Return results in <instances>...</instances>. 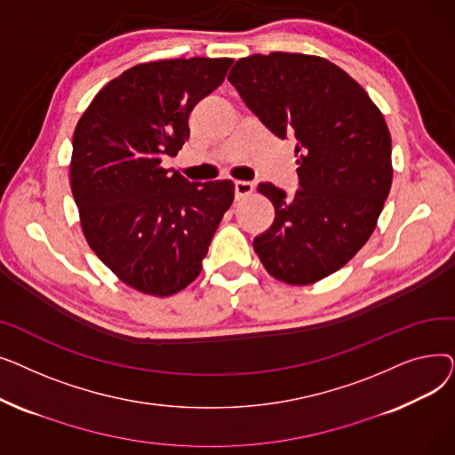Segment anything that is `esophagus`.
Instances as JSON below:
<instances>
[{"mask_svg":"<svg viewBox=\"0 0 455 455\" xmlns=\"http://www.w3.org/2000/svg\"><path fill=\"white\" fill-rule=\"evenodd\" d=\"M234 189H235V197L240 199V197H245V196L252 194L254 184H252V182H247V180H235V182H234Z\"/></svg>","mask_w":455,"mask_h":455,"instance_id":"obj_1","label":"esophagus"}]
</instances>
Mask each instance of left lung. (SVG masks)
I'll return each mask as SVG.
<instances>
[{
    "instance_id": "obj_1",
    "label": "left lung",
    "mask_w": 455,
    "mask_h": 455,
    "mask_svg": "<svg viewBox=\"0 0 455 455\" xmlns=\"http://www.w3.org/2000/svg\"><path fill=\"white\" fill-rule=\"evenodd\" d=\"M228 81L275 136L297 138L300 188L288 197L271 182L258 184L275 221L254 237V251L276 280L315 283L367 243L389 196L384 114L347 71L315 55H251L234 64Z\"/></svg>"
}]
</instances>
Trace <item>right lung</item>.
<instances>
[{
	"label": "right lung",
	"instance_id": "right-lung-1",
	"mask_svg": "<svg viewBox=\"0 0 455 455\" xmlns=\"http://www.w3.org/2000/svg\"><path fill=\"white\" fill-rule=\"evenodd\" d=\"M232 59L143 62L107 83L74 132L71 194L90 249L129 288L170 297L194 282L234 182H189L162 167L189 138L194 107Z\"/></svg>",
	"mask_w": 455,
	"mask_h": 455
}]
</instances>
